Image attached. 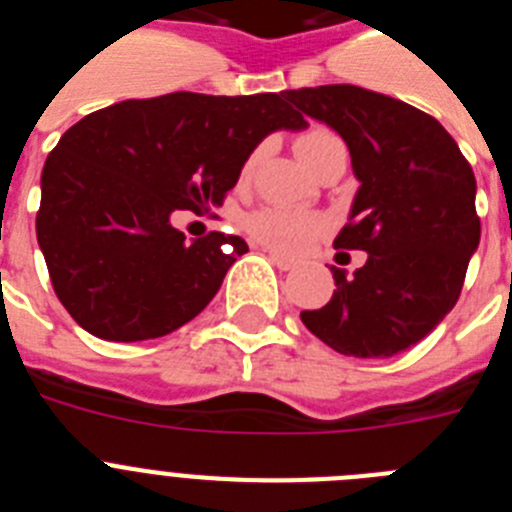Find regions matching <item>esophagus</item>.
I'll return each instance as SVG.
<instances>
[{"label": "esophagus", "instance_id": "34e87169", "mask_svg": "<svg viewBox=\"0 0 512 512\" xmlns=\"http://www.w3.org/2000/svg\"><path fill=\"white\" fill-rule=\"evenodd\" d=\"M266 253H269L271 264L279 266V269H282V271H289V269H295V266H297L295 259H289V256H284V253L274 251V248H266Z\"/></svg>", "mask_w": 512, "mask_h": 512}]
</instances>
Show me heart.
Masks as SVG:
<instances>
[{"instance_id": "obj_1", "label": "heart", "mask_w": 512, "mask_h": 512, "mask_svg": "<svg viewBox=\"0 0 512 512\" xmlns=\"http://www.w3.org/2000/svg\"><path fill=\"white\" fill-rule=\"evenodd\" d=\"M341 146V138L336 133H330L328 128H307L300 138L295 140V148L300 158L310 169L318 166L320 158L330 151V148ZM259 161V151H253L243 164V176H248ZM246 230L251 238L269 248H277L284 253H302L312 246V243L323 238L328 230V220L323 215L305 210H289V207H261L253 215H248Z\"/></svg>"}]
</instances>
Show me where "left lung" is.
<instances>
[{"label":"left lung","mask_w":512,"mask_h":512,"mask_svg":"<svg viewBox=\"0 0 512 512\" xmlns=\"http://www.w3.org/2000/svg\"><path fill=\"white\" fill-rule=\"evenodd\" d=\"M284 97L346 140L361 187L333 246L369 253L354 277L330 269L333 297L302 323L338 354H400L461 295L482 230L472 166L436 117L387 94L325 84Z\"/></svg>","instance_id":"obj_1"}]
</instances>
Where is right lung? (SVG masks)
I'll list each match as a JSON object with an SVG mask.
<instances>
[{
    "label": "right lung",
    "instance_id": "1",
    "mask_svg": "<svg viewBox=\"0 0 512 512\" xmlns=\"http://www.w3.org/2000/svg\"><path fill=\"white\" fill-rule=\"evenodd\" d=\"M305 125L284 92L125 99L71 125L45 158L35 217L71 318L122 343L197 318L248 246L225 233L187 243L171 215L223 205L266 135Z\"/></svg>",
    "mask_w": 512,
    "mask_h": 512
}]
</instances>
